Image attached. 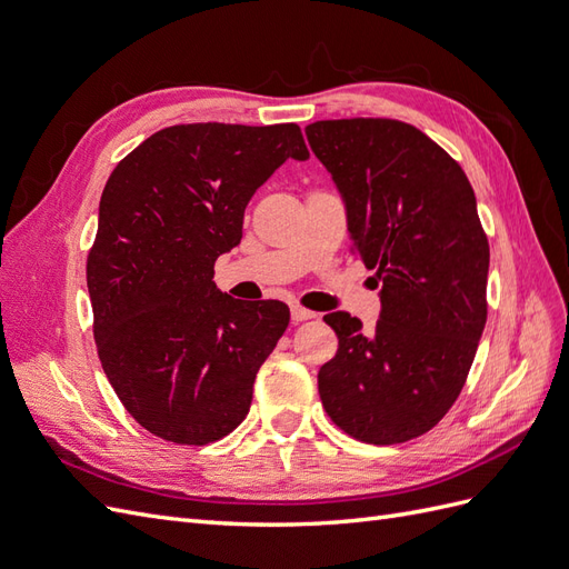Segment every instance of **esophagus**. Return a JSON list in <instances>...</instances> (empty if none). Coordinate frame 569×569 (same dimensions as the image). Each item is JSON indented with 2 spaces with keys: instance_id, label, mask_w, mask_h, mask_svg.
I'll use <instances>...</instances> for the list:
<instances>
[{
  "instance_id": "esophagus-1",
  "label": "esophagus",
  "mask_w": 569,
  "mask_h": 569,
  "mask_svg": "<svg viewBox=\"0 0 569 569\" xmlns=\"http://www.w3.org/2000/svg\"><path fill=\"white\" fill-rule=\"evenodd\" d=\"M313 318H316V313L308 311V308H303V306H291V320H295V322L313 320Z\"/></svg>"
}]
</instances>
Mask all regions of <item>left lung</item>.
I'll return each mask as SVG.
<instances>
[{
	"label": "left lung",
	"instance_id": "1",
	"mask_svg": "<svg viewBox=\"0 0 569 569\" xmlns=\"http://www.w3.org/2000/svg\"><path fill=\"white\" fill-rule=\"evenodd\" d=\"M308 144L347 199L351 253L380 284L375 330L322 320L339 339L318 372L322 408L358 441L429 432L462 391L487 322L489 239L465 170L396 118L318 120Z\"/></svg>",
	"mask_w": 569,
	"mask_h": 569
}]
</instances>
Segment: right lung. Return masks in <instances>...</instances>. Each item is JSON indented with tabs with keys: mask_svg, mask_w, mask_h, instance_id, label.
Listing matches in <instances>:
<instances>
[{
	"mask_svg": "<svg viewBox=\"0 0 569 569\" xmlns=\"http://www.w3.org/2000/svg\"><path fill=\"white\" fill-rule=\"evenodd\" d=\"M301 128L184 123L134 147L101 192L88 253L97 353L147 432L182 446L228 437L247 418L258 368L289 325L282 301L218 291L213 266L242 239L253 192Z\"/></svg>",
	"mask_w": 569,
	"mask_h": 569,
	"instance_id": "add662e5",
	"label": "right lung"
}]
</instances>
